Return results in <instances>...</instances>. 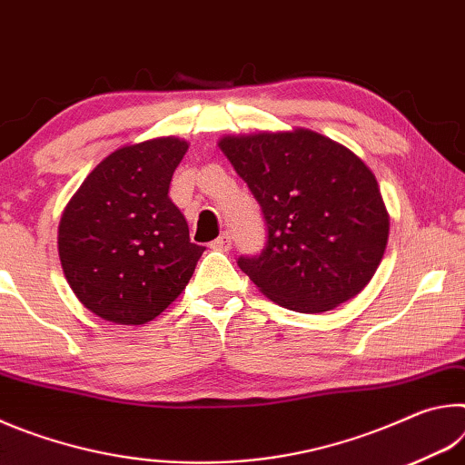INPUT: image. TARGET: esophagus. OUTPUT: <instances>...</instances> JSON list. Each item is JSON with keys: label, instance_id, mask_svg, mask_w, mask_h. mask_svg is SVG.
Listing matches in <instances>:
<instances>
[{"label": "esophagus", "instance_id": "1", "mask_svg": "<svg viewBox=\"0 0 465 465\" xmlns=\"http://www.w3.org/2000/svg\"><path fill=\"white\" fill-rule=\"evenodd\" d=\"M211 248L219 250V252L232 250V233L230 232H223L215 242H211Z\"/></svg>", "mask_w": 465, "mask_h": 465}]
</instances>
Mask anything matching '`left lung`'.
Instances as JSON below:
<instances>
[{
  "instance_id": "obj_1",
  "label": "left lung",
  "mask_w": 465,
  "mask_h": 465,
  "mask_svg": "<svg viewBox=\"0 0 465 465\" xmlns=\"http://www.w3.org/2000/svg\"><path fill=\"white\" fill-rule=\"evenodd\" d=\"M219 147L264 215L262 252L238 258L250 281L302 313L328 312L361 293L390 232L373 172L308 129L223 137Z\"/></svg>"
}]
</instances>
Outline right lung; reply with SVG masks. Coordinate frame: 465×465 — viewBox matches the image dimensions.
Returning a JSON list of instances; mask_svg holds the SVG:
<instances>
[{"label":"right lung","instance_id":"obj_1","mask_svg":"<svg viewBox=\"0 0 465 465\" xmlns=\"http://www.w3.org/2000/svg\"><path fill=\"white\" fill-rule=\"evenodd\" d=\"M186 141L162 137L116 149L69 201L59 258L69 287L102 320L145 324L191 281L204 246L170 199Z\"/></svg>","mask_w":465,"mask_h":465}]
</instances>
